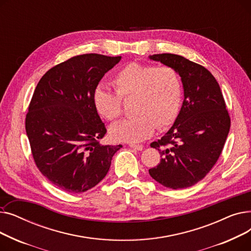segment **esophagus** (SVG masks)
<instances>
[{"label": "esophagus", "instance_id": "34e87169", "mask_svg": "<svg viewBox=\"0 0 251 251\" xmlns=\"http://www.w3.org/2000/svg\"><path fill=\"white\" fill-rule=\"evenodd\" d=\"M129 147L131 149H134L136 151H142L143 150V146L142 144H136V143H130Z\"/></svg>", "mask_w": 251, "mask_h": 251}]
</instances>
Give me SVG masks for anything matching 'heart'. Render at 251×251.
Wrapping results in <instances>:
<instances>
[{
  "label": "heart",
  "instance_id": "obj_1",
  "mask_svg": "<svg viewBox=\"0 0 251 251\" xmlns=\"http://www.w3.org/2000/svg\"><path fill=\"white\" fill-rule=\"evenodd\" d=\"M113 85L116 92L97 86L92 101L99 115L113 122L122 115V100L134 99L136 116L110 128L111 137L117 141H142L151 137L156 127L169 128L179 116L183 83L173 67L129 63L114 75Z\"/></svg>",
  "mask_w": 251,
  "mask_h": 251
}]
</instances>
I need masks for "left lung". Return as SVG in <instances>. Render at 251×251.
Masks as SVG:
<instances>
[{"label": "left lung", "instance_id": "obj_1", "mask_svg": "<svg viewBox=\"0 0 251 251\" xmlns=\"http://www.w3.org/2000/svg\"><path fill=\"white\" fill-rule=\"evenodd\" d=\"M150 59L178 71L184 100L173 126L151 143L162 160L149 173L167 188H187L203 179L217 163L230 130V116L218 81L203 66L174 54Z\"/></svg>", "mask_w": 251, "mask_h": 251}]
</instances>
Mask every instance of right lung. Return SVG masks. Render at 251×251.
Listing matches in <instances>:
<instances>
[{
    "label": "right lung",
    "instance_id": "1",
    "mask_svg": "<svg viewBox=\"0 0 251 251\" xmlns=\"http://www.w3.org/2000/svg\"><path fill=\"white\" fill-rule=\"evenodd\" d=\"M120 60L75 56L50 68L35 87L25 119L33 160L41 173L66 192L95 187L122 148L100 143L107 129L92 101L100 79Z\"/></svg>",
    "mask_w": 251,
    "mask_h": 251
}]
</instances>
